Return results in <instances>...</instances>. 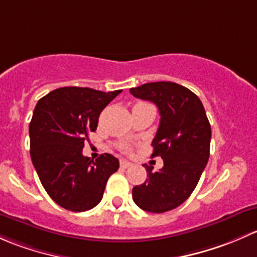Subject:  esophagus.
<instances>
[{"mask_svg":"<svg viewBox=\"0 0 257 257\" xmlns=\"http://www.w3.org/2000/svg\"><path fill=\"white\" fill-rule=\"evenodd\" d=\"M120 166H121V167H122V168H128V167H131L132 163L128 162V161H121Z\"/></svg>","mask_w":257,"mask_h":257,"instance_id":"34e87169","label":"esophagus"}]
</instances>
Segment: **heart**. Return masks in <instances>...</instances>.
Returning a JSON list of instances; mask_svg holds the SVG:
<instances>
[{"mask_svg":"<svg viewBox=\"0 0 257 257\" xmlns=\"http://www.w3.org/2000/svg\"><path fill=\"white\" fill-rule=\"evenodd\" d=\"M125 150H126V151H130V147H128V146H125Z\"/></svg>","mask_w":257,"mask_h":257,"instance_id":"1","label":"heart"}]
</instances>
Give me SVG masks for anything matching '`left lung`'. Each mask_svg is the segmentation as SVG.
<instances>
[{
    "label": "left lung",
    "mask_w": 257,
    "mask_h": 257,
    "mask_svg": "<svg viewBox=\"0 0 257 257\" xmlns=\"http://www.w3.org/2000/svg\"><path fill=\"white\" fill-rule=\"evenodd\" d=\"M130 92L157 105L161 120L152 157L163 160L158 172L145 166L148 179L134 187L132 198L142 210L165 213L186 202L197 187L209 160L210 123L199 97L179 84L147 83Z\"/></svg>",
    "instance_id": "obj_1"
}]
</instances>
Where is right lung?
Here are the masks:
<instances>
[{"label": "right lung", "instance_id": "1", "mask_svg": "<svg viewBox=\"0 0 257 257\" xmlns=\"http://www.w3.org/2000/svg\"><path fill=\"white\" fill-rule=\"evenodd\" d=\"M120 92L65 86L37 102L30 123L32 162L49 197L67 210L96 207L107 179L120 167L110 153L95 162L83 156L84 141L96 130L100 113Z\"/></svg>", "mask_w": 257, "mask_h": 257}]
</instances>
